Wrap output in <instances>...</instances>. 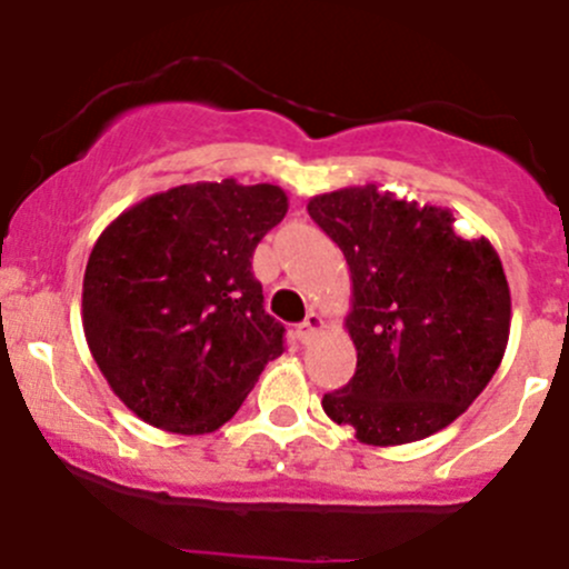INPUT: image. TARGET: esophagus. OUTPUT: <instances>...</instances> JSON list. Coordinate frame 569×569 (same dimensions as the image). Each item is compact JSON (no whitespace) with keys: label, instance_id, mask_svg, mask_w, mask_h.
<instances>
[{"label":"esophagus","instance_id":"obj_1","mask_svg":"<svg viewBox=\"0 0 569 569\" xmlns=\"http://www.w3.org/2000/svg\"><path fill=\"white\" fill-rule=\"evenodd\" d=\"M321 325H325V319H321L319 313H313V311L308 313L306 321H302V325L297 327V336H300V341H302V343L311 341V338L317 336V332H319V327H321Z\"/></svg>","mask_w":569,"mask_h":569}]
</instances>
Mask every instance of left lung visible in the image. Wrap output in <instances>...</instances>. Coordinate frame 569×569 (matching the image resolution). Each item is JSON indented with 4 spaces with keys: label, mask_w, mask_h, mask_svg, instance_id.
Segmentation results:
<instances>
[{
    "label": "left lung",
    "mask_w": 569,
    "mask_h": 569,
    "mask_svg": "<svg viewBox=\"0 0 569 569\" xmlns=\"http://www.w3.org/2000/svg\"><path fill=\"white\" fill-rule=\"evenodd\" d=\"M352 274L343 327L358 349L349 386L321 407L366 446L416 443L449 427L501 366L512 297L490 239H465L443 206L377 183L308 200Z\"/></svg>",
    "instance_id": "8db88e82"
}]
</instances>
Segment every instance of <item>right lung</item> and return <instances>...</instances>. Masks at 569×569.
<instances>
[{
    "mask_svg": "<svg viewBox=\"0 0 569 569\" xmlns=\"http://www.w3.org/2000/svg\"><path fill=\"white\" fill-rule=\"evenodd\" d=\"M289 211L274 183H183L101 231L82 283V327L114 396L151 427L206 435L231 421L283 352L252 252Z\"/></svg>",
    "mask_w": 569,
    "mask_h": 569,
    "instance_id": "obj_1",
    "label": "right lung"
}]
</instances>
